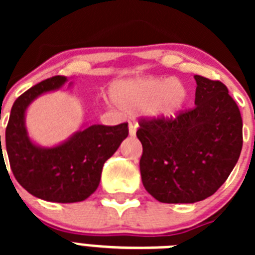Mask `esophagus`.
<instances>
[{
	"mask_svg": "<svg viewBox=\"0 0 255 255\" xmlns=\"http://www.w3.org/2000/svg\"><path fill=\"white\" fill-rule=\"evenodd\" d=\"M138 123H136V120L135 119H130L129 120V132L131 136H134L135 134H136V130H138Z\"/></svg>",
	"mask_w": 255,
	"mask_h": 255,
	"instance_id": "34e87169",
	"label": "esophagus"
}]
</instances>
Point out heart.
Segmentation results:
<instances>
[{
	"mask_svg": "<svg viewBox=\"0 0 255 255\" xmlns=\"http://www.w3.org/2000/svg\"><path fill=\"white\" fill-rule=\"evenodd\" d=\"M116 102L129 111L149 108L155 116L171 117L188 101V89L180 80L141 78L128 80L114 88Z\"/></svg>",
	"mask_w": 255,
	"mask_h": 255,
	"instance_id": "obj_1",
	"label": "heart"
}]
</instances>
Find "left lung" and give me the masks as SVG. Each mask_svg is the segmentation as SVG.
I'll return each instance as SVG.
<instances>
[{
  "label": "left lung",
  "instance_id": "left-lung-1",
  "mask_svg": "<svg viewBox=\"0 0 255 255\" xmlns=\"http://www.w3.org/2000/svg\"><path fill=\"white\" fill-rule=\"evenodd\" d=\"M194 79V107L176 116L139 120L141 181L162 203H194L215 194L242 152V115L226 85Z\"/></svg>",
  "mask_w": 255,
  "mask_h": 255
}]
</instances>
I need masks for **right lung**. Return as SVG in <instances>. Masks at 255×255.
I'll use <instances>...</instances> for the list:
<instances>
[{
    "mask_svg": "<svg viewBox=\"0 0 255 255\" xmlns=\"http://www.w3.org/2000/svg\"><path fill=\"white\" fill-rule=\"evenodd\" d=\"M65 82L66 76H52L17 97L6 128V150L13 176L31 195L55 203H75L98 188L103 164L128 136L129 128L128 123L92 125L57 147H37L26 134V107L39 94L55 91Z\"/></svg>",
    "mask_w": 255,
    "mask_h": 255,
    "instance_id": "add662e5",
    "label": "right lung"
}]
</instances>
